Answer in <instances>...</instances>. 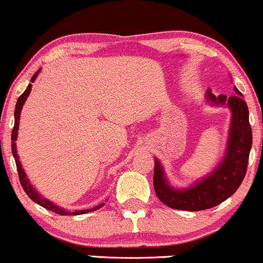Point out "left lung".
<instances>
[{
    "instance_id": "left-lung-1",
    "label": "left lung",
    "mask_w": 263,
    "mask_h": 263,
    "mask_svg": "<svg viewBox=\"0 0 263 263\" xmlns=\"http://www.w3.org/2000/svg\"><path fill=\"white\" fill-rule=\"evenodd\" d=\"M238 95L218 97L208 91V101L214 104H227L233 116L231 122L227 154L216 170L193 187L184 191L171 188L164 177L160 162L155 161L154 189L159 200L176 210L201 211L217 206L233 195L247 175L249 155L252 145V131L249 122L248 104Z\"/></svg>"
}]
</instances>
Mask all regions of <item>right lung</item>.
<instances>
[{"label": "right lung", "mask_w": 263, "mask_h": 263, "mask_svg": "<svg viewBox=\"0 0 263 263\" xmlns=\"http://www.w3.org/2000/svg\"><path fill=\"white\" fill-rule=\"evenodd\" d=\"M37 70L35 72V75L31 78V82L35 81L36 76L39 74ZM31 91V84H29L28 87L24 91V93L21 96V97L18 98V101H16V104H15V110H14V127L12 129V153H13V156H14V160H15V165H16V170H18V176H19V181H21V184L23 189H24V192L28 194V197L31 199L32 201H35L36 204L41 205L42 208L47 209L49 211H53L55 212V214L58 215H63V216H69V215H81V214H87V212H91V211H95V210H98L99 208H102V205L99 206H96V208L93 209H88V210H81V211H75V212H69L64 210V209L62 208H58L57 205L52 204L51 201L46 200V199H43L41 195L37 194V192L35 191L34 188H32V185L30 184L29 179L26 178V175L24 170H23L22 165H21V161H19V158H18V154H16V149H15V139H16V135H18V128H19V119H21V111H22V108H23V104H24L25 99L28 98L29 93Z\"/></svg>", "instance_id": "right-lung-1"}]
</instances>
